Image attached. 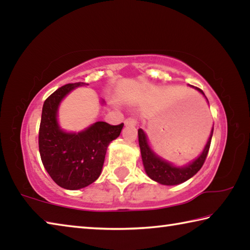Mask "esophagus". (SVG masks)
<instances>
[{"label":"esophagus","mask_w":250,"mask_h":250,"mask_svg":"<svg viewBox=\"0 0 250 250\" xmlns=\"http://www.w3.org/2000/svg\"><path fill=\"white\" fill-rule=\"evenodd\" d=\"M125 125H137L138 124V118H135V117H128L125 119Z\"/></svg>","instance_id":"1"}]
</instances>
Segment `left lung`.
I'll return each instance as SVG.
<instances>
[{"instance_id": "obj_1", "label": "left lung", "mask_w": 250, "mask_h": 250, "mask_svg": "<svg viewBox=\"0 0 250 250\" xmlns=\"http://www.w3.org/2000/svg\"><path fill=\"white\" fill-rule=\"evenodd\" d=\"M196 89L200 90L203 94V90L200 89V88L196 87ZM213 130L214 128L211 129L210 137L208 139V141H207L205 149L203 150L202 154L198 156L194 162L188 164V167H173L172 164L166 162V161H163L162 159H160L159 156H156L153 152H152L149 145H147L146 133L143 132L142 129H139V146H140L143 166H145L146 174L149 175V177H151L152 180L159 182L160 184L163 185L181 184L183 183V182L188 181V179H191L193 175H195L196 173L201 170V167L205 162L207 154H208L209 151Z\"/></svg>"}]
</instances>
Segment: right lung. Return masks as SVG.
<instances>
[{
	"label": "right lung",
	"mask_w": 250,
	"mask_h": 250,
	"mask_svg": "<svg viewBox=\"0 0 250 250\" xmlns=\"http://www.w3.org/2000/svg\"><path fill=\"white\" fill-rule=\"evenodd\" d=\"M83 83H67L45 100L42 111L39 147L43 166L61 188L79 189L98 179L109 143L120 135L118 125L98 121L79 133H66L57 125L61 100Z\"/></svg>",
	"instance_id": "add662e5"
}]
</instances>
